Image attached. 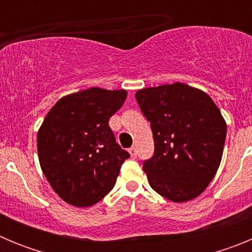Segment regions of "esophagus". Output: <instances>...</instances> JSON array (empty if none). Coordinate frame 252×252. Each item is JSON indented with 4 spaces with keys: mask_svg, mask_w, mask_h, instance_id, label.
<instances>
[{
    "mask_svg": "<svg viewBox=\"0 0 252 252\" xmlns=\"http://www.w3.org/2000/svg\"><path fill=\"white\" fill-rule=\"evenodd\" d=\"M128 153H130V155H131V157H132V158H136L137 151H136V148H135V146H132V148L128 149Z\"/></svg>",
    "mask_w": 252,
    "mask_h": 252,
    "instance_id": "34e87169",
    "label": "esophagus"
}]
</instances>
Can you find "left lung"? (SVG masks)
<instances>
[{
  "instance_id": "8db88e82",
  "label": "left lung",
  "mask_w": 252,
  "mask_h": 252,
  "mask_svg": "<svg viewBox=\"0 0 252 252\" xmlns=\"http://www.w3.org/2000/svg\"><path fill=\"white\" fill-rule=\"evenodd\" d=\"M136 101L150 122L154 155L142 161L149 184L173 202L198 197L215 178L227 126L207 93L183 83L137 91Z\"/></svg>"
}]
</instances>
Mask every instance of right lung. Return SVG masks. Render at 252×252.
Returning a JSON list of instances; mask_svg holds the SVG:
<instances>
[{
    "label": "right lung",
    "instance_id": "1",
    "mask_svg": "<svg viewBox=\"0 0 252 252\" xmlns=\"http://www.w3.org/2000/svg\"><path fill=\"white\" fill-rule=\"evenodd\" d=\"M125 90L93 87L60 98L37 132L41 170L66 203L90 207L115 187L130 154L116 142L108 120L124 104Z\"/></svg>",
    "mask_w": 252,
    "mask_h": 252
}]
</instances>
